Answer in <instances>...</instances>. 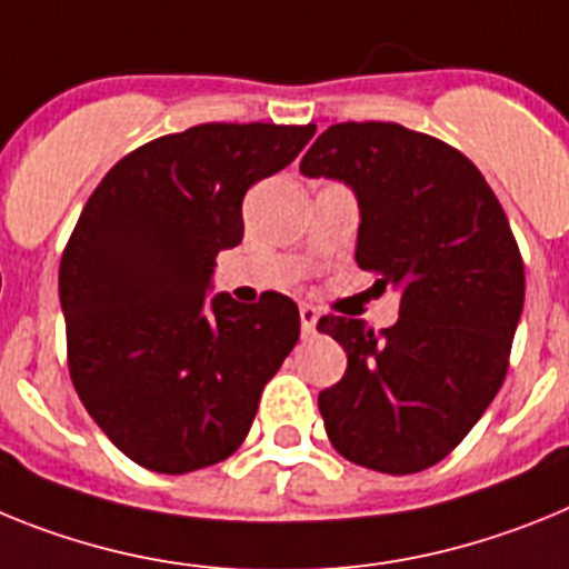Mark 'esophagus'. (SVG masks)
I'll return each instance as SVG.
<instances>
[{
  "label": "esophagus",
  "instance_id": "esophagus-1",
  "mask_svg": "<svg viewBox=\"0 0 569 569\" xmlns=\"http://www.w3.org/2000/svg\"><path fill=\"white\" fill-rule=\"evenodd\" d=\"M318 318L320 312L315 309V306L303 303L300 306V329H303V335H312L315 332V326H318Z\"/></svg>",
  "mask_w": 569,
  "mask_h": 569
}]
</instances>
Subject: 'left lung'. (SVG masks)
Here are the masks:
<instances>
[{
    "mask_svg": "<svg viewBox=\"0 0 569 569\" xmlns=\"http://www.w3.org/2000/svg\"><path fill=\"white\" fill-rule=\"evenodd\" d=\"M300 171L352 186L355 260L375 289L401 291V318L380 332L318 320L349 360L318 398L326 435L358 467L421 472L467 438L510 369L523 260L507 214L458 148L398 122L329 126Z\"/></svg>",
    "mask_w": 569,
    "mask_h": 569,
    "instance_id": "8db88e82",
    "label": "left lung"
}]
</instances>
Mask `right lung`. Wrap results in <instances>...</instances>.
Returning <instances> with one entry per match:
<instances>
[{"mask_svg":"<svg viewBox=\"0 0 569 569\" xmlns=\"http://www.w3.org/2000/svg\"><path fill=\"white\" fill-rule=\"evenodd\" d=\"M312 137V122H206L134 148L88 197L59 263L68 372L140 467L226 461L298 343V303L280 291L243 306L206 289L214 257L243 240L246 191Z\"/></svg>","mask_w":569,"mask_h":569,"instance_id":"1","label":"right lung"}]
</instances>
